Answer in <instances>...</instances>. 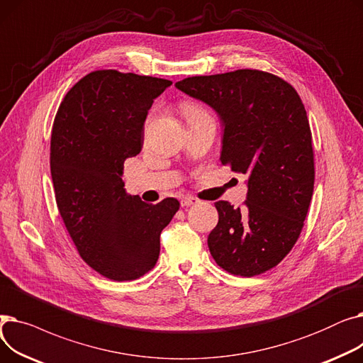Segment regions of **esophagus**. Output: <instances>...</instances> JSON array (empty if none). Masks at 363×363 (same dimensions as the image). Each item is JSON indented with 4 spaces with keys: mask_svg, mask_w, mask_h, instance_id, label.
Segmentation results:
<instances>
[{
    "mask_svg": "<svg viewBox=\"0 0 363 363\" xmlns=\"http://www.w3.org/2000/svg\"><path fill=\"white\" fill-rule=\"evenodd\" d=\"M197 203H199V199L191 197V196H185V197H182V200H181V206H182V207H189V206H194V204H197Z\"/></svg>",
    "mask_w": 363,
    "mask_h": 363,
    "instance_id": "34e87169",
    "label": "esophagus"
}]
</instances>
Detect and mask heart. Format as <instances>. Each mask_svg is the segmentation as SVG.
I'll return each mask as SVG.
<instances>
[{"label": "heart", "mask_w": 363, "mask_h": 363, "mask_svg": "<svg viewBox=\"0 0 363 363\" xmlns=\"http://www.w3.org/2000/svg\"><path fill=\"white\" fill-rule=\"evenodd\" d=\"M184 114H185V118L188 119V118L204 116V114H207V113H206L200 106L193 104V103H189V104H186V106L184 107Z\"/></svg>", "instance_id": "obj_1"}]
</instances>
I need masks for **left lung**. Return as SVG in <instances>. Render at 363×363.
I'll return each instance as SVG.
<instances>
[{"mask_svg": "<svg viewBox=\"0 0 363 363\" xmlns=\"http://www.w3.org/2000/svg\"><path fill=\"white\" fill-rule=\"evenodd\" d=\"M175 86L218 113L220 162L249 177L244 207L215 203L219 222L207 238L211 255L234 275L272 269L296 244L313 194L312 132L297 91L252 69L193 76Z\"/></svg>", "mask_w": 363, "mask_h": 363, "instance_id": "8db88e82", "label": "left lung"}]
</instances>
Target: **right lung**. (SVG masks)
<instances>
[{
	"label": "right lung",
	"instance_id": "right-lung-1",
	"mask_svg": "<svg viewBox=\"0 0 363 363\" xmlns=\"http://www.w3.org/2000/svg\"><path fill=\"white\" fill-rule=\"evenodd\" d=\"M167 79L92 72L55 114L50 167L55 201L81 257L113 281L137 279L160 255V234L178 212L177 199L147 204L126 193L123 163L143 148L144 122Z\"/></svg>",
	"mask_w": 363,
	"mask_h": 363
}]
</instances>
